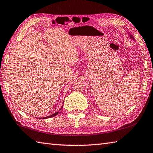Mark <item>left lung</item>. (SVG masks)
<instances>
[{"mask_svg":"<svg viewBox=\"0 0 153 153\" xmlns=\"http://www.w3.org/2000/svg\"><path fill=\"white\" fill-rule=\"evenodd\" d=\"M130 37H131V38H132V39H134V38L133 36H132V35H130Z\"/></svg>","mask_w":153,"mask_h":153,"instance_id":"8db88e82","label":"left lung"}]
</instances>
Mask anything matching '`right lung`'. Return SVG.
<instances>
[{"label":"right lung","mask_w":153,"mask_h":153,"mask_svg":"<svg viewBox=\"0 0 153 153\" xmlns=\"http://www.w3.org/2000/svg\"><path fill=\"white\" fill-rule=\"evenodd\" d=\"M62 108H63V105H62V108H61V109H62ZM60 109V110H61ZM59 113V111L58 112H56V113H55L54 114H52V115H50V116H48V117H43V118H44V119H46V118H51V117H54V116H56V115H57V114Z\"/></svg>","instance_id":"1"}]
</instances>
